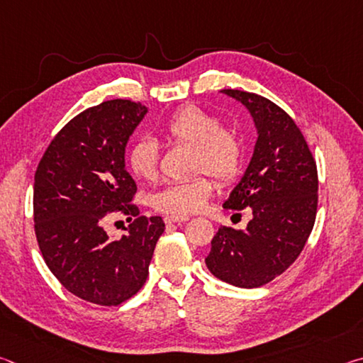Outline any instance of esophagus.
<instances>
[{"label": "esophagus", "instance_id": "esophagus-1", "mask_svg": "<svg viewBox=\"0 0 363 363\" xmlns=\"http://www.w3.org/2000/svg\"><path fill=\"white\" fill-rule=\"evenodd\" d=\"M163 220L167 224H173V223H186V220H189V218H181V216H164Z\"/></svg>", "mask_w": 363, "mask_h": 363}]
</instances>
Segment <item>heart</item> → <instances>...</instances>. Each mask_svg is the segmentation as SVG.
Instances as JSON below:
<instances>
[{
	"label": "heart",
	"mask_w": 363,
	"mask_h": 363,
	"mask_svg": "<svg viewBox=\"0 0 363 363\" xmlns=\"http://www.w3.org/2000/svg\"><path fill=\"white\" fill-rule=\"evenodd\" d=\"M163 136L174 145L194 149L190 174H210L220 186H230L245 167L243 133L223 125L219 115L199 106H184L162 128ZM128 167L134 177L152 182L158 177L160 152L152 139H139L128 152ZM214 194V182L196 176L184 182H171L152 195V206L171 216H189L205 208Z\"/></svg>",
	"instance_id": "b5f03b06"
}]
</instances>
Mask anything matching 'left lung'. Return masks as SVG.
Here are the masks:
<instances>
[{
	"label": "left lung",
	"mask_w": 363,
	"mask_h": 363,
	"mask_svg": "<svg viewBox=\"0 0 363 363\" xmlns=\"http://www.w3.org/2000/svg\"><path fill=\"white\" fill-rule=\"evenodd\" d=\"M253 116L257 140L242 181L225 210L253 213L247 229L219 227L206 266L214 277L240 288L269 284L296 261L315 223V158L296 123L259 94L223 89Z\"/></svg>",
	"instance_id": "left-lung-1"
}]
</instances>
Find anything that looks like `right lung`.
I'll list each match as a JSON object with an SVG mask.
<instances>
[{
	"instance_id": "add662e5",
	"label": "right lung",
	"mask_w": 363,
	"mask_h": 363,
	"mask_svg": "<svg viewBox=\"0 0 363 363\" xmlns=\"http://www.w3.org/2000/svg\"><path fill=\"white\" fill-rule=\"evenodd\" d=\"M145 113L128 99L86 108L54 136L36 168L33 220L43 259L88 303L118 306L134 296L164 230L160 216H139L136 182L125 169L126 143ZM116 212L133 223L112 241L103 224Z\"/></svg>"
}]
</instances>
